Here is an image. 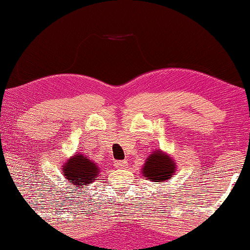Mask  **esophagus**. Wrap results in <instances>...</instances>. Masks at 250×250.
<instances>
[{"instance_id": "obj_1", "label": "esophagus", "mask_w": 250, "mask_h": 250, "mask_svg": "<svg viewBox=\"0 0 250 250\" xmlns=\"http://www.w3.org/2000/svg\"><path fill=\"white\" fill-rule=\"evenodd\" d=\"M128 166V162L125 161V160H123V161H115V167L117 169H125Z\"/></svg>"}]
</instances>
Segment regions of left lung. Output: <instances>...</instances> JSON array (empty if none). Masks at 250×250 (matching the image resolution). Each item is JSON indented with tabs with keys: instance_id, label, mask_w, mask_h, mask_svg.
<instances>
[{
	"instance_id": "1",
	"label": "left lung",
	"mask_w": 250,
	"mask_h": 250,
	"mask_svg": "<svg viewBox=\"0 0 250 250\" xmlns=\"http://www.w3.org/2000/svg\"><path fill=\"white\" fill-rule=\"evenodd\" d=\"M141 173L151 182H166L176 171V163L173 157L161 150H155L146 160Z\"/></svg>"
}]
</instances>
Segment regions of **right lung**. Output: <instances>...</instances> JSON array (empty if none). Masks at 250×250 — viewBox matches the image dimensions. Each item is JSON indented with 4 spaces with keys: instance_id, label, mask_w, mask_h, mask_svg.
Segmentation results:
<instances>
[{
    "instance_id": "obj_1",
    "label": "right lung",
    "mask_w": 250,
    "mask_h": 250,
    "mask_svg": "<svg viewBox=\"0 0 250 250\" xmlns=\"http://www.w3.org/2000/svg\"><path fill=\"white\" fill-rule=\"evenodd\" d=\"M62 170L63 177L65 179V182H68L67 188L79 190L99 179L101 169L97 167L95 162L87 159V156L76 153L65 161Z\"/></svg>"
}]
</instances>
